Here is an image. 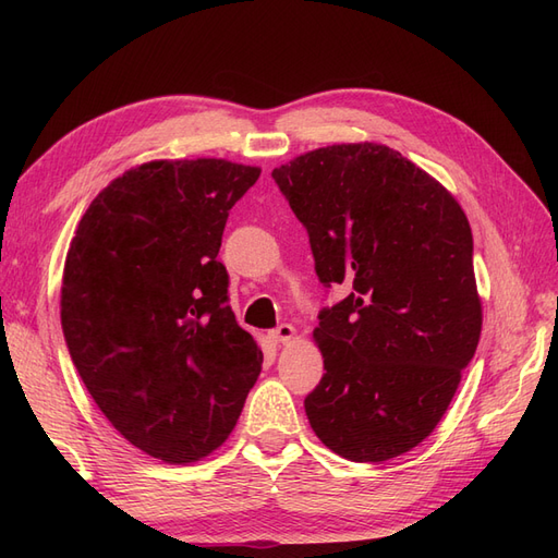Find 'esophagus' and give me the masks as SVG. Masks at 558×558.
<instances>
[{
	"label": "esophagus",
	"mask_w": 558,
	"mask_h": 558,
	"mask_svg": "<svg viewBox=\"0 0 558 558\" xmlns=\"http://www.w3.org/2000/svg\"><path fill=\"white\" fill-rule=\"evenodd\" d=\"M293 337H295V328H293L291 324H281L279 328L269 330V340H272L275 344H286V342H291Z\"/></svg>",
	"instance_id": "34e87169"
}]
</instances>
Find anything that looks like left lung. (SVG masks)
I'll return each instance as SVG.
<instances>
[{"label":"left lung","instance_id":"left-lung-1","mask_svg":"<svg viewBox=\"0 0 558 558\" xmlns=\"http://www.w3.org/2000/svg\"><path fill=\"white\" fill-rule=\"evenodd\" d=\"M272 177L316 277L349 289L314 328L326 375L305 398L310 426L342 459H396L440 424L480 342L468 216L384 144L316 148Z\"/></svg>","mask_w":558,"mask_h":558}]
</instances>
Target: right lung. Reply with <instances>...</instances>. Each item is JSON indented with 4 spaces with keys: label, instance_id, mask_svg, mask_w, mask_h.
Returning a JSON list of instances; mask_svg holds the SVG:
<instances>
[{
    "label": "right lung",
    "instance_id": "right-lung-1",
    "mask_svg": "<svg viewBox=\"0 0 558 558\" xmlns=\"http://www.w3.org/2000/svg\"><path fill=\"white\" fill-rule=\"evenodd\" d=\"M260 167L150 160L113 179L66 251L60 318L97 408L130 445L185 465L221 447L263 351L228 305V214Z\"/></svg>",
    "mask_w": 558,
    "mask_h": 558
}]
</instances>
